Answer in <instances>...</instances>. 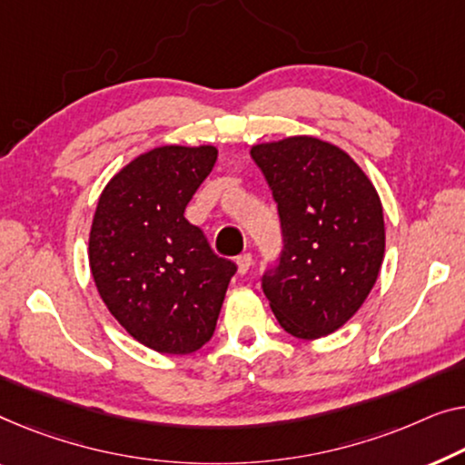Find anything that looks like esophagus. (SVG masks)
<instances>
[{"label":"esophagus","instance_id":"obj_1","mask_svg":"<svg viewBox=\"0 0 465 465\" xmlns=\"http://www.w3.org/2000/svg\"><path fill=\"white\" fill-rule=\"evenodd\" d=\"M235 262H238V273L240 275H246L248 272H251V267H252V254H240L238 256V261H235Z\"/></svg>","mask_w":465,"mask_h":465}]
</instances>
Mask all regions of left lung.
I'll list each match as a JSON object with an SVG mask.
<instances>
[{
  "label": "left lung",
  "mask_w": 465,
  "mask_h": 465,
  "mask_svg": "<svg viewBox=\"0 0 465 465\" xmlns=\"http://www.w3.org/2000/svg\"><path fill=\"white\" fill-rule=\"evenodd\" d=\"M282 221L283 248L262 292L288 334L328 336L371 292L384 259V213L370 177L334 143L311 135L256 143Z\"/></svg>",
  "instance_id": "1"
}]
</instances>
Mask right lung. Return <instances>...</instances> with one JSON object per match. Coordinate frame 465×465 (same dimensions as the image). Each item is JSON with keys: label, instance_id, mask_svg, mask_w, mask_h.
<instances>
[{"label": "right lung", "instance_id": "obj_1", "mask_svg": "<svg viewBox=\"0 0 465 465\" xmlns=\"http://www.w3.org/2000/svg\"><path fill=\"white\" fill-rule=\"evenodd\" d=\"M214 163V145H161L123 166L95 206V288L114 320L156 352L188 355L211 341L238 269L183 217Z\"/></svg>", "mask_w": 465, "mask_h": 465}]
</instances>
